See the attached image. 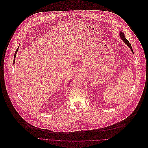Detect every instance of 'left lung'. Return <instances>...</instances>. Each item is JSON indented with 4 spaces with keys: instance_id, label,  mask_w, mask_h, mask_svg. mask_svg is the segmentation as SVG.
<instances>
[{
    "instance_id": "1",
    "label": "left lung",
    "mask_w": 148,
    "mask_h": 148,
    "mask_svg": "<svg viewBox=\"0 0 148 148\" xmlns=\"http://www.w3.org/2000/svg\"><path fill=\"white\" fill-rule=\"evenodd\" d=\"M119 34H120V38H121V39L124 41V42L131 49V50L132 51V52L133 53H134V52H133V50H132L131 45V44L129 42V41L127 40V38H125V35H124V33L123 32H120Z\"/></svg>"
}]
</instances>
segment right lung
<instances>
[{"instance_id":"1","label":"right lung","mask_w":148,"mask_h":148,"mask_svg":"<svg viewBox=\"0 0 148 148\" xmlns=\"http://www.w3.org/2000/svg\"><path fill=\"white\" fill-rule=\"evenodd\" d=\"M18 48H19V46L18 47V48L16 49V52H15V53H14V60H13V64H14V62H15V59H16V54H17V52L18 51ZM71 80L69 82H71Z\"/></svg>"}]
</instances>
